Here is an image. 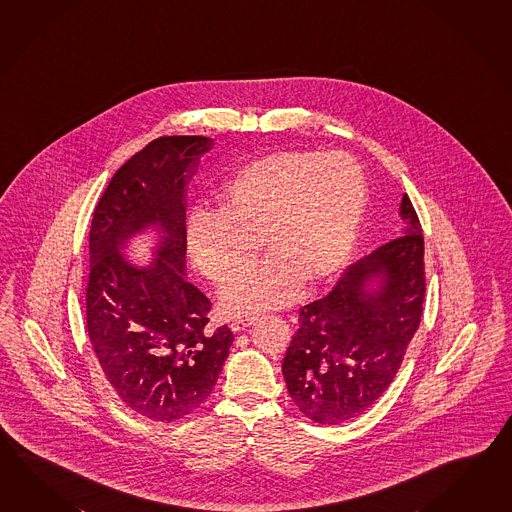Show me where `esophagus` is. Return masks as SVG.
Returning a JSON list of instances; mask_svg holds the SVG:
<instances>
[{
	"mask_svg": "<svg viewBox=\"0 0 512 512\" xmlns=\"http://www.w3.org/2000/svg\"><path fill=\"white\" fill-rule=\"evenodd\" d=\"M253 321H255L253 318H235L231 319V325H229V327H231L233 332H240V330L248 329Z\"/></svg>",
	"mask_w": 512,
	"mask_h": 512,
	"instance_id": "obj_1",
	"label": "esophagus"
}]
</instances>
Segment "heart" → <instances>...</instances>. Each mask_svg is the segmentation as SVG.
<instances>
[{
	"label": "heart",
	"mask_w": 512,
	"mask_h": 512,
	"mask_svg": "<svg viewBox=\"0 0 512 512\" xmlns=\"http://www.w3.org/2000/svg\"><path fill=\"white\" fill-rule=\"evenodd\" d=\"M367 204L362 167L345 152H275L242 167L220 211H194L187 246L213 283L247 267L266 238L273 255L229 281L220 307L251 316L292 303L303 284L329 281L353 250Z\"/></svg>",
	"instance_id": "heart-1"
}]
</instances>
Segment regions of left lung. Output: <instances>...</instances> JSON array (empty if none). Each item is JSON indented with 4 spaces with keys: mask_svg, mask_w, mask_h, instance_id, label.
Returning <instances> with one entry per match:
<instances>
[{
    "mask_svg": "<svg viewBox=\"0 0 512 512\" xmlns=\"http://www.w3.org/2000/svg\"><path fill=\"white\" fill-rule=\"evenodd\" d=\"M406 231L353 262L323 299L299 312L283 376L301 413L351 421L386 391L419 329L424 283L421 222L402 196Z\"/></svg>",
    "mask_w": 512,
    "mask_h": 512,
    "instance_id": "obj_1",
    "label": "left lung"
}]
</instances>
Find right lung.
Instances as JSON below:
<instances>
[{"label":"right lung","instance_id":"add662e5","mask_svg":"<svg viewBox=\"0 0 512 512\" xmlns=\"http://www.w3.org/2000/svg\"><path fill=\"white\" fill-rule=\"evenodd\" d=\"M202 136L158 137L126 161L95 207L86 321L117 397L152 421L172 422L211 395L233 343L211 329L209 299L187 279V187L213 148ZM141 236L153 259L128 260Z\"/></svg>","mask_w":512,"mask_h":512}]
</instances>
